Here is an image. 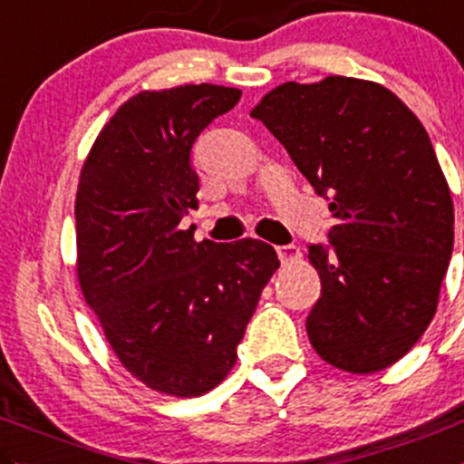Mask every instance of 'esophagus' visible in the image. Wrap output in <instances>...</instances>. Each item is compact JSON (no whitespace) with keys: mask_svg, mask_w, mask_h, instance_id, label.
Wrapping results in <instances>:
<instances>
[{"mask_svg":"<svg viewBox=\"0 0 464 464\" xmlns=\"http://www.w3.org/2000/svg\"><path fill=\"white\" fill-rule=\"evenodd\" d=\"M276 253H277V259H280L282 264H289V262H294L298 255H301V250L295 248V246H277Z\"/></svg>","mask_w":464,"mask_h":464,"instance_id":"1","label":"esophagus"}]
</instances>
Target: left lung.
Wrapping results in <instances>:
<instances>
[{"mask_svg": "<svg viewBox=\"0 0 464 464\" xmlns=\"http://www.w3.org/2000/svg\"><path fill=\"white\" fill-rule=\"evenodd\" d=\"M286 148L337 218L310 246L321 295L307 337L351 373L387 369L438 310L453 250V200L419 118L367 79L286 82L250 111Z\"/></svg>", "mask_w": 464, "mask_h": 464, "instance_id": "left-lung-1", "label": "left lung"}]
</instances>
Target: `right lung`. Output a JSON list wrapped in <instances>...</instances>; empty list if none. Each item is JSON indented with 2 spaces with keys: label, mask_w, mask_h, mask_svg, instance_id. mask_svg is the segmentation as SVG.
<instances>
[{
  "label": "right lung",
  "mask_w": 464,
  "mask_h": 464,
  "mask_svg": "<svg viewBox=\"0 0 464 464\" xmlns=\"http://www.w3.org/2000/svg\"><path fill=\"white\" fill-rule=\"evenodd\" d=\"M239 88L187 83L130 97L79 175L77 277L122 367L159 394L202 396L225 381L280 266L257 239L198 244L191 148Z\"/></svg>",
  "instance_id": "right-lung-1"
}]
</instances>
